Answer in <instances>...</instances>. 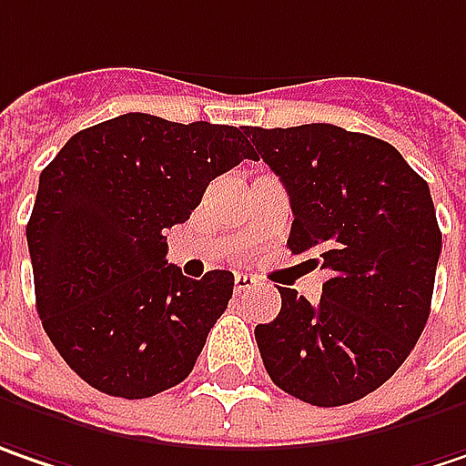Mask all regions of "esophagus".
I'll list each match as a JSON object with an SVG mask.
<instances>
[{
    "instance_id": "34e87169",
    "label": "esophagus",
    "mask_w": 466,
    "mask_h": 466,
    "mask_svg": "<svg viewBox=\"0 0 466 466\" xmlns=\"http://www.w3.org/2000/svg\"><path fill=\"white\" fill-rule=\"evenodd\" d=\"M256 285H258V279H256V277H250V274H237V277H234V289H237V292L253 289Z\"/></svg>"
}]
</instances>
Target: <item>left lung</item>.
<instances>
[{
	"mask_svg": "<svg viewBox=\"0 0 466 466\" xmlns=\"http://www.w3.org/2000/svg\"><path fill=\"white\" fill-rule=\"evenodd\" d=\"M245 134L288 189L289 250L329 271L319 303L279 288V316L256 327L263 367L311 406L353 403L396 374L427 324L443 239L430 187L370 134L332 124Z\"/></svg>",
	"mask_w": 466,
	"mask_h": 466,
	"instance_id": "1",
	"label": "left lung"
}]
</instances>
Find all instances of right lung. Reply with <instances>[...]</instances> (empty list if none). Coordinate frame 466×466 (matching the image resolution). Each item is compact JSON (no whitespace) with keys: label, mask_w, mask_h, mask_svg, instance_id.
Here are the masks:
<instances>
[{"label":"right lung","mask_w":466,"mask_h":466,"mask_svg":"<svg viewBox=\"0 0 466 466\" xmlns=\"http://www.w3.org/2000/svg\"><path fill=\"white\" fill-rule=\"evenodd\" d=\"M245 157L237 126L126 113L73 134L44 168L25 227L36 309L84 382L134 400L189 377L234 277H184L163 232Z\"/></svg>","instance_id":"obj_1"}]
</instances>
